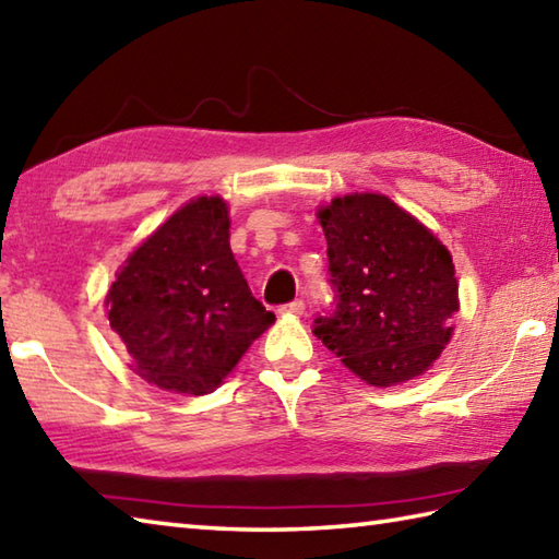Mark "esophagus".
Segmentation results:
<instances>
[{
    "label": "esophagus",
    "mask_w": 559,
    "mask_h": 559,
    "mask_svg": "<svg viewBox=\"0 0 559 559\" xmlns=\"http://www.w3.org/2000/svg\"><path fill=\"white\" fill-rule=\"evenodd\" d=\"M281 312L283 314H302V312H306V302L293 300V302H288V306H283Z\"/></svg>",
    "instance_id": "1"
}]
</instances>
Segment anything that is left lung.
<instances>
[{"label": "left lung", "mask_w": 559, "mask_h": 559, "mask_svg": "<svg viewBox=\"0 0 559 559\" xmlns=\"http://www.w3.org/2000/svg\"><path fill=\"white\" fill-rule=\"evenodd\" d=\"M328 239L334 312L314 337L371 385H395L432 367L460 310L448 247L379 192H352L318 210Z\"/></svg>", "instance_id": "8db88e82"}]
</instances>
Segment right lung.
Wrapping results in <instances>:
<instances>
[{"instance_id":"1","label":"right lung","mask_w":559,"mask_h":559,"mask_svg":"<svg viewBox=\"0 0 559 559\" xmlns=\"http://www.w3.org/2000/svg\"><path fill=\"white\" fill-rule=\"evenodd\" d=\"M105 306L131 369L188 395L215 391L276 320L251 296L217 195L190 200L131 251Z\"/></svg>"}]
</instances>
